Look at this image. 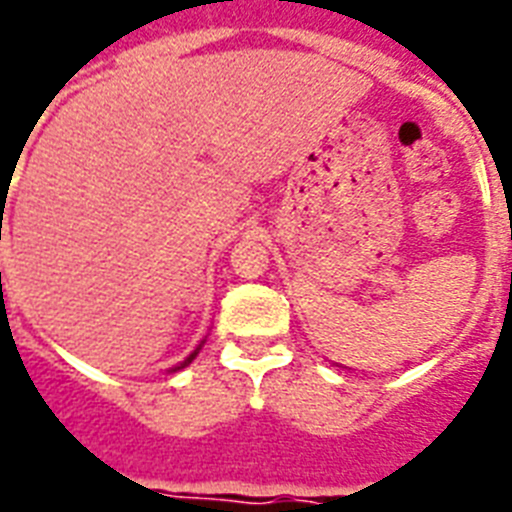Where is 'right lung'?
Wrapping results in <instances>:
<instances>
[{
  "instance_id": "add662e5",
  "label": "right lung",
  "mask_w": 512,
  "mask_h": 512,
  "mask_svg": "<svg viewBox=\"0 0 512 512\" xmlns=\"http://www.w3.org/2000/svg\"><path fill=\"white\" fill-rule=\"evenodd\" d=\"M199 350H201V345H199V348H196V350H193V353H191V356H188V358H185V361H183V364H180V366H175V369H183V366H188V364H191V361H193V358H196V353H199Z\"/></svg>"
}]
</instances>
